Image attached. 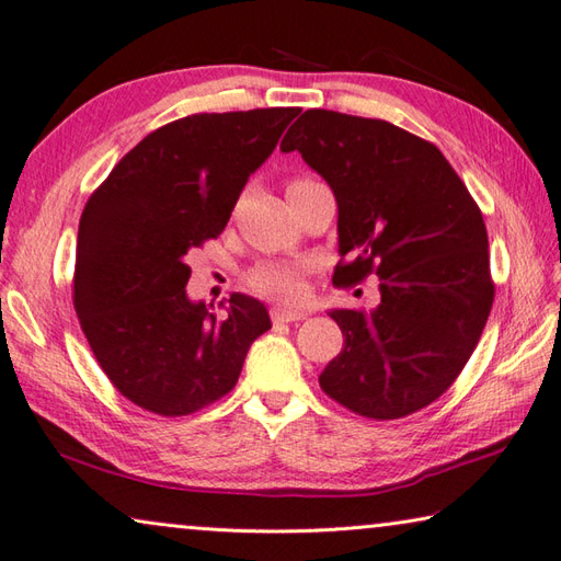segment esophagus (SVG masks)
I'll return each instance as SVG.
<instances>
[{"label": "esophagus", "instance_id": "esophagus-1", "mask_svg": "<svg viewBox=\"0 0 561 561\" xmlns=\"http://www.w3.org/2000/svg\"><path fill=\"white\" fill-rule=\"evenodd\" d=\"M270 316L274 323H296V320H304L308 313L299 311V308H289V306H272Z\"/></svg>", "mask_w": 561, "mask_h": 561}]
</instances>
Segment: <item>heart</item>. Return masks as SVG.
Segmentation results:
<instances>
[{
  "mask_svg": "<svg viewBox=\"0 0 561 561\" xmlns=\"http://www.w3.org/2000/svg\"><path fill=\"white\" fill-rule=\"evenodd\" d=\"M308 181H316V178H294L289 187ZM304 272L301 265H289V262H262L248 274V287L270 299L294 301L301 296Z\"/></svg>",
  "mask_w": 561,
  "mask_h": 561,
  "instance_id": "obj_1",
  "label": "heart"
}]
</instances>
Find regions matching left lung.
<instances>
[{
    "mask_svg": "<svg viewBox=\"0 0 561 561\" xmlns=\"http://www.w3.org/2000/svg\"><path fill=\"white\" fill-rule=\"evenodd\" d=\"M337 199L335 287L380 279L371 313L332 308L342 352L320 388L368 420H400L453 386L494 304L478 202L432 141L374 117L306 111L282 139Z\"/></svg>",
    "mask_w": 561,
    "mask_h": 561,
    "instance_id": "left-lung-1",
    "label": "left lung"
}]
</instances>
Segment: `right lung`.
<instances>
[{"instance_id": "obj_1", "label": "right lung", "mask_w": 561, "mask_h": 561, "mask_svg": "<svg viewBox=\"0 0 561 561\" xmlns=\"http://www.w3.org/2000/svg\"><path fill=\"white\" fill-rule=\"evenodd\" d=\"M299 108L197 113L153 129L83 207L75 308L103 374L141 410L185 416L229 392L272 328L231 294L224 320L185 294L187 255L217 238Z\"/></svg>"}]
</instances>
